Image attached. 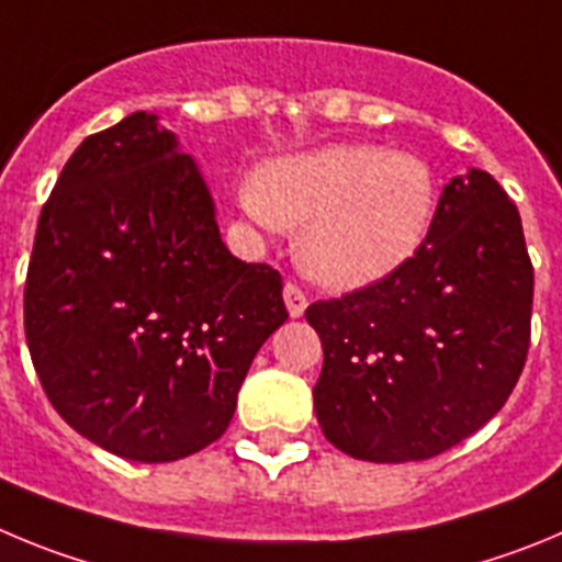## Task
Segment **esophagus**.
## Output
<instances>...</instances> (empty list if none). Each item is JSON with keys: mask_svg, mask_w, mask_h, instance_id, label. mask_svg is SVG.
I'll list each match as a JSON object with an SVG mask.
<instances>
[{"mask_svg": "<svg viewBox=\"0 0 562 562\" xmlns=\"http://www.w3.org/2000/svg\"><path fill=\"white\" fill-rule=\"evenodd\" d=\"M282 300H285V307H288V313H291V318H300L302 313H305L307 296L300 285L285 282V288H282Z\"/></svg>", "mask_w": 562, "mask_h": 562, "instance_id": "34e87169", "label": "esophagus"}]
</instances>
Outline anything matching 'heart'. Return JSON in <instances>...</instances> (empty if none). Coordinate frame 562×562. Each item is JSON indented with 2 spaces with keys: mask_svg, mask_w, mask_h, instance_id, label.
Listing matches in <instances>:
<instances>
[{
  "mask_svg": "<svg viewBox=\"0 0 562 562\" xmlns=\"http://www.w3.org/2000/svg\"><path fill=\"white\" fill-rule=\"evenodd\" d=\"M240 206L260 229L305 226V269L333 288H361L426 244L437 181L412 154L338 143L269 161L260 184L240 187Z\"/></svg>",
  "mask_w": 562,
  "mask_h": 562,
  "instance_id": "obj_1",
  "label": "heart"
}]
</instances>
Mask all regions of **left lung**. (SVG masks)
<instances>
[{"label":"left lung","instance_id":"8db88e82","mask_svg":"<svg viewBox=\"0 0 562 562\" xmlns=\"http://www.w3.org/2000/svg\"><path fill=\"white\" fill-rule=\"evenodd\" d=\"M535 271L502 184H445L426 244L383 280L313 302L325 363L313 408L338 451L419 462L502 412L529 350Z\"/></svg>","mask_w":562,"mask_h":562}]
</instances>
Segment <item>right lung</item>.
<instances>
[{
  "label": "right lung",
  "mask_w": 562,
  "mask_h": 562,
  "mask_svg": "<svg viewBox=\"0 0 562 562\" xmlns=\"http://www.w3.org/2000/svg\"><path fill=\"white\" fill-rule=\"evenodd\" d=\"M285 318L280 271L226 249L199 165L156 114L69 156L35 229L24 336L80 437L131 462L201 451Z\"/></svg>",
  "instance_id": "add662e5"
}]
</instances>
